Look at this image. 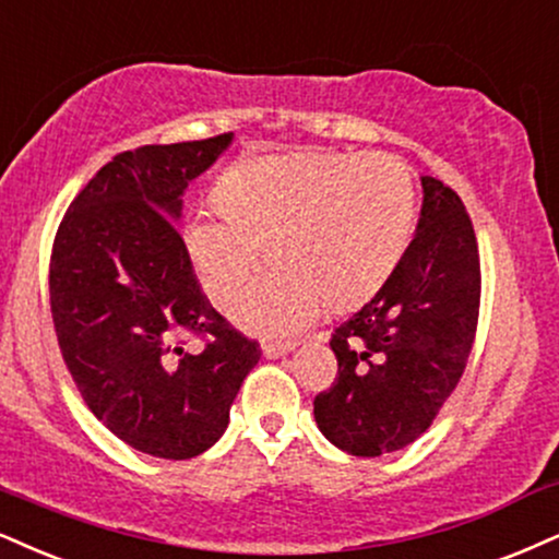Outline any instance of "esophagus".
Segmentation results:
<instances>
[{
  "mask_svg": "<svg viewBox=\"0 0 559 559\" xmlns=\"http://www.w3.org/2000/svg\"><path fill=\"white\" fill-rule=\"evenodd\" d=\"M293 347H295V344H290V342H282V344L280 342H264V344H261V355L272 360V357L287 355Z\"/></svg>",
  "mask_w": 559,
  "mask_h": 559,
  "instance_id": "1",
  "label": "esophagus"
}]
</instances>
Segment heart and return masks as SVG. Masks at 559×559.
I'll use <instances>...</instances> for the list:
<instances>
[{"mask_svg": "<svg viewBox=\"0 0 559 559\" xmlns=\"http://www.w3.org/2000/svg\"><path fill=\"white\" fill-rule=\"evenodd\" d=\"M217 212H194L183 243L204 293L233 306L257 277L264 248L274 269L238 306V321L293 334L370 300L409 243L417 189L394 155L287 153L240 157L217 178Z\"/></svg>", "mask_w": 559, "mask_h": 559, "instance_id": "b5f03b06", "label": "heart"}]
</instances>
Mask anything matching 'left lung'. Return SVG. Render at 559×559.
<instances>
[{
  "label": "left lung",
  "instance_id": "obj_1",
  "mask_svg": "<svg viewBox=\"0 0 559 559\" xmlns=\"http://www.w3.org/2000/svg\"><path fill=\"white\" fill-rule=\"evenodd\" d=\"M417 236L385 285L334 329L336 378L313 399L321 432L353 456L415 443L456 391L479 321V246L451 186L423 176Z\"/></svg>",
  "mask_w": 559,
  "mask_h": 559
}]
</instances>
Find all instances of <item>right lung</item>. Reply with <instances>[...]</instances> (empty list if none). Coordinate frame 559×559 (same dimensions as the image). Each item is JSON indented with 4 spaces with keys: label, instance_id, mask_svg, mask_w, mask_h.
<instances>
[{
    "label": "right lung",
    "instance_id": "right-lung-1",
    "mask_svg": "<svg viewBox=\"0 0 559 559\" xmlns=\"http://www.w3.org/2000/svg\"><path fill=\"white\" fill-rule=\"evenodd\" d=\"M230 140L119 153L72 199L53 238L48 293L69 376L116 438L157 459L215 445L261 357L259 342L204 300L174 223L186 186Z\"/></svg>",
    "mask_w": 559,
    "mask_h": 559
}]
</instances>
